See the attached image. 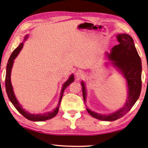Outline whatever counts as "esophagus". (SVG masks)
<instances>
[{
    "label": "esophagus",
    "mask_w": 148,
    "mask_h": 148,
    "mask_svg": "<svg viewBox=\"0 0 148 148\" xmlns=\"http://www.w3.org/2000/svg\"><path fill=\"white\" fill-rule=\"evenodd\" d=\"M76 76L77 77V78H81V77H82V76H83V72L81 71V70L77 71L76 72Z\"/></svg>",
    "instance_id": "1"
}]
</instances>
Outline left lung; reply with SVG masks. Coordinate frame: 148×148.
I'll return each instance as SVG.
<instances>
[{"label": "left lung", "mask_w": 148, "mask_h": 148, "mask_svg": "<svg viewBox=\"0 0 148 148\" xmlns=\"http://www.w3.org/2000/svg\"><path fill=\"white\" fill-rule=\"evenodd\" d=\"M119 45L112 48L109 58L113 61L112 64L122 72L127 82L128 98L122 108L108 115L100 114L87 108L88 113L96 119L102 121H114L120 119L132 108L140 95L142 88L141 60L136 51L133 39L126 34L116 36ZM83 100L85 101L86 90L84 83H82Z\"/></svg>", "instance_id": "obj_1"}]
</instances>
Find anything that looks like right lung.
<instances>
[{"mask_svg":"<svg viewBox=\"0 0 148 148\" xmlns=\"http://www.w3.org/2000/svg\"><path fill=\"white\" fill-rule=\"evenodd\" d=\"M23 47V43H21L19 45V46H18L17 48H15L14 51L12 52V55H11L8 60V64H7L6 79H5V86H6V90L8 96L10 100L11 101V102H12L13 106H14L16 109H17L23 116H25L26 119H27L29 120L35 121V122H39V121H45L48 119H52L53 117H54L56 115L58 114V111H59V106H60V104L61 103V100L63 95L64 90H65V88L68 87V86L71 84L72 82H74V75H71V77H69V79L67 80L65 83H64L62 90H61V92L60 100V102H59V105H58V107H57V108L55 109L52 112H47V113L45 114H30L28 111H26L25 109H23V107L21 106V105L18 103V101L17 100V99H16L15 96L14 95V93H13V87H12V83H11V80H10L11 71H12L13 60H15V58L16 57H17V55L18 54V53L20 52V51L21 49H22Z\"/></svg>","mask_w":148,"mask_h":148,"instance_id":"add662e5","label":"right lung"}]
</instances>
